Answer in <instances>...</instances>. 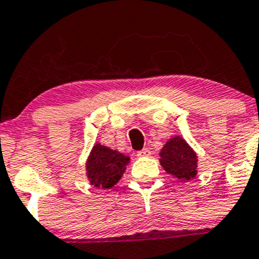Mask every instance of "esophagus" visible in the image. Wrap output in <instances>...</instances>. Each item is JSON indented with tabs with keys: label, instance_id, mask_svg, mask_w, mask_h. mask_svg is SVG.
Here are the masks:
<instances>
[{
	"label": "esophagus",
	"instance_id": "34e87169",
	"mask_svg": "<svg viewBox=\"0 0 259 259\" xmlns=\"http://www.w3.org/2000/svg\"><path fill=\"white\" fill-rule=\"evenodd\" d=\"M149 154H151V151H149L148 148H143V149H141V151L137 152L138 157H148Z\"/></svg>",
	"mask_w": 259,
	"mask_h": 259
}]
</instances>
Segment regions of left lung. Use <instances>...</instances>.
<instances>
[{
    "instance_id": "8db88e82",
    "label": "left lung",
    "mask_w": 259,
    "mask_h": 259,
    "mask_svg": "<svg viewBox=\"0 0 259 259\" xmlns=\"http://www.w3.org/2000/svg\"><path fill=\"white\" fill-rule=\"evenodd\" d=\"M159 163L169 175L187 182L197 175V154L180 136L169 138L159 152Z\"/></svg>"
}]
</instances>
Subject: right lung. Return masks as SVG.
Wrapping results in <instances>:
<instances>
[{
    "mask_svg": "<svg viewBox=\"0 0 259 259\" xmlns=\"http://www.w3.org/2000/svg\"><path fill=\"white\" fill-rule=\"evenodd\" d=\"M128 162L130 157L121 152L96 143L86 163L87 178L96 188L108 189L121 180Z\"/></svg>",
    "mask_w": 259,
    "mask_h": 259,
    "instance_id": "add662e5",
    "label": "right lung"
}]
</instances>
